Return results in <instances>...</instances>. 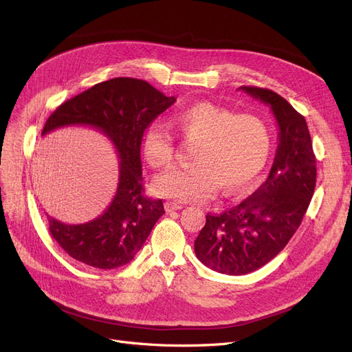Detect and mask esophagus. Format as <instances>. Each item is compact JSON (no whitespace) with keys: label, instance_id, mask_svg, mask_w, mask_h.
Listing matches in <instances>:
<instances>
[{"label":"esophagus","instance_id":"34e87169","mask_svg":"<svg viewBox=\"0 0 352 352\" xmlns=\"http://www.w3.org/2000/svg\"><path fill=\"white\" fill-rule=\"evenodd\" d=\"M164 207H166V211H167V212H172V211H176V210H180L182 207H184V205H182V204L177 202V201H166Z\"/></svg>","mask_w":352,"mask_h":352}]
</instances>
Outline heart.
I'll list each match as a JSON object with an SVG mask.
<instances>
[{
	"label": "heart",
	"instance_id": "1",
	"mask_svg": "<svg viewBox=\"0 0 352 352\" xmlns=\"http://www.w3.org/2000/svg\"><path fill=\"white\" fill-rule=\"evenodd\" d=\"M172 125L188 144L192 164L173 168L154 180L162 197L182 202H205L218 188L234 193L258 177L271 151V129L258 115L236 113L210 102H201L176 112ZM141 154L153 168L170 167L175 142L160 125L145 128Z\"/></svg>",
	"mask_w": 352,
	"mask_h": 352
}]
</instances>
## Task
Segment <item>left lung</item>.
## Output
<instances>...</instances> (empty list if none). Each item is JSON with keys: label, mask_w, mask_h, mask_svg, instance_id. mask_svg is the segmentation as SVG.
<instances>
[{"label": "left lung", "mask_w": 352, "mask_h": 352, "mask_svg": "<svg viewBox=\"0 0 352 352\" xmlns=\"http://www.w3.org/2000/svg\"><path fill=\"white\" fill-rule=\"evenodd\" d=\"M240 90L271 107L280 132L266 180L239 205L207 214L195 240L197 258L227 275L250 274L274 259L297 232L316 186V155L305 116L272 90Z\"/></svg>", "instance_id": "8db88e82"}]
</instances>
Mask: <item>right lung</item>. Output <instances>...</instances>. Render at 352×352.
Masks as SVG:
<instances>
[{"instance_id": "1", "label": "right lung", "mask_w": 352, "mask_h": 352, "mask_svg": "<svg viewBox=\"0 0 352 352\" xmlns=\"http://www.w3.org/2000/svg\"><path fill=\"white\" fill-rule=\"evenodd\" d=\"M176 99L138 78L118 77L96 84L60 104L42 135L68 125L102 131L119 155V184L107 210L84 224H65L47 215L50 232L71 258L99 270H115L134 259L157 220L162 199L144 197L141 137Z\"/></svg>"}]
</instances>
